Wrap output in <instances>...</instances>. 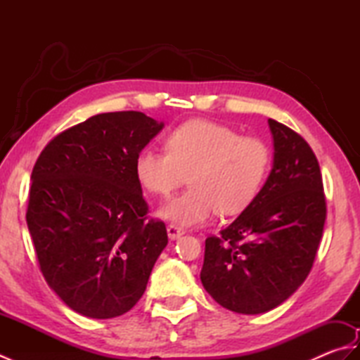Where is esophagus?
Wrapping results in <instances>:
<instances>
[{"instance_id":"1","label":"esophagus","mask_w":360,"mask_h":360,"mask_svg":"<svg viewBox=\"0 0 360 360\" xmlns=\"http://www.w3.org/2000/svg\"><path fill=\"white\" fill-rule=\"evenodd\" d=\"M167 233H168V238H170V240H178L179 236L184 235V229L179 227V226H174V224H168L167 226Z\"/></svg>"}]
</instances>
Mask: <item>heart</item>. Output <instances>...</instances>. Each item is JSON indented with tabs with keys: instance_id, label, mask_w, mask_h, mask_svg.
Returning <instances> with one entry per match:
<instances>
[{
	"instance_id": "heart-1",
	"label": "heart",
	"mask_w": 360,
	"mask_h": 360,
	"mask_svg": "<svg viewBox=\"0 0 360 360\" xmlns=\"http://www.w3.org/2000/svg\"><path fill=\"white\" fill-rule=\"evenodd\" d=\"M167 151L147 147L134 160L139 184L156 196L190 187L160 209V217L190 227L217 210L235 215L250 205L263 188L272 165L271 147L263 139L241 136L212 120H190L167 136Z\"/></svg>"
}]
</instances>
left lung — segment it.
Wrapping results in <instances>:
<instances>
[{"label":"left lung","instance_id":"obj_1","mask_svg":"<svg viewBox=\"0 0 360 360\" xmlns=\"http://www.w3.org/2000/svg\"><path fill=\"white\" fill-rule=\"evenodd\" d=\"M274 164L258 196L219 236L205 240L201 281L226 309L262 314L307 280L322 240L326 202L314 151L269 119Z\"/></svg>","mask_w":360,"mask_h":360}]
</instances>
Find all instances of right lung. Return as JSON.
<instances>
[{"label":"right lung","mask_w":360,"mask_h":360,"mask_svg":"<svg viewBox=\"0 0 360 360\" xmlns=\"http://www.w3.org/2000/svg\"><path fill=\"white\" fill-rule=\"evenodd\" d=\"M164 128L139 111L103 112L46 145L32 170L26 221L51 289L91 319L125 314L167 246L134 160Z\"/></svg>","instance_id":"right-lung-1"}]
</instances>
